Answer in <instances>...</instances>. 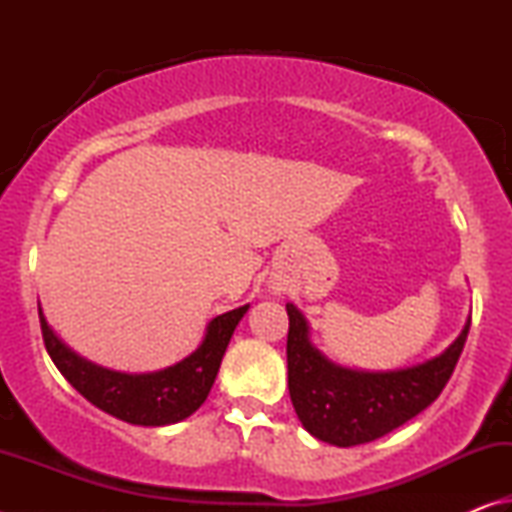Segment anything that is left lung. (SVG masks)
Masks as SVG:
<instances>
[{
	"mask_svg": "<svg viewBox=\"0 0 512 512\" xmlns=\"http://www.w3.org/2000/svg\"><path fill=\"white\" fill-rule=\"evenodd\" d=\"M289 393L293 409L311 436L336 447L372 443L422 413L443 393L470 332L461 334L438 357L397 370H357L341 366L311 343L302 311L287 302Z\"/></svg>",
	"mask_w": 512,
	"mask_h": 512,
	"instance_id": "8db88e82",
	"label": "left lung"
}]
</instances>
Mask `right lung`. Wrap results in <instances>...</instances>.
<instances>
[{
  "label": "right lung",
  "instance_id": "right-lung-1",
  "mask_svg": "<svg viewBox=\"0 0 512 512\" xmlns=\"http://www.w3.org/2000/svg\"><path fill=\"white\" fill-rule=\"evenodd\" d=\"M248 307L244 305L212 318L205 327L201 345L189 357L155 372H119L92 363L69 348L51 329L40 302L38 316L51 361L85 400L124 422L164 427L201 409L212 391L225 348Z\"/></svg>",
  "mask_w": 512,
  "mask_h": 512
}]
</instances>
